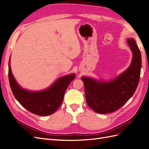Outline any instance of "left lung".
I'll list each match as a JSON object with an SVG mask.
<instances>
[{"label": "left lung", "mask_w": 149, "mask_h": 149, "mask_svg": "<svg viewBox=\"0 0 149 149\" xmlns=\"http://www.w3.org/2000/svg\"><path fill=\"white\" fill-rule=\"evenodd\" d=\"M127 43L133 53L131 64L114 80L105 82L86 76L81 78L88 105L97 113L104 114L118 110L137 89L142 66L141 53L134 38H128Z\"/></svg>", "instance_id": "obj_1"}]
</instances>
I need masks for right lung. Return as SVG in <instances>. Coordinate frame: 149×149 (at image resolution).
<instances>
[{
  "instance_id": "obj_1",
  "label": "right lung",
  "mask_w": 149,
  "mask_h": 149,
  "mask_svg": "<svg viewBox=\"0 0 149 149\" xmlns=\"http://www.w3.org/2000/svg\"><path fill=\"white\" fill-rule=\"evenodd\" d=\"M10 63V57L8 61V79L13 96L26 109L38 116H47L53 114L61 106L68 85L75 78L74 74L64 76L43 91H28L22 89L16 82Z\"/></svg>"
}]
</instances>
